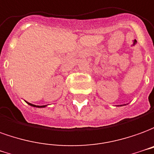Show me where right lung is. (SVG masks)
Segmentation results:
<instances>
[{"instance_id":"add662e5","label":"right lung","mask_w":154,"mask_h":154,"mask_svg":"<svg viewBox=\"0 0 154 154\" xmlns=\"http://www.w3.org/2000/svg\"><path fill=\"white\" fill-rule=\"evenodd\" d=\"M28 104H30V105H31V106H33V107H37V108H43V107H45V105L39 106V105H35V104H32V103H28Z\"/></svg>"}]
</instances>
